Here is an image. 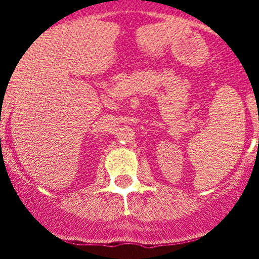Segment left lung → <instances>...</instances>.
Wrapping results in <instances>:
<instances>
[{
	"label": "left lung",
	"instance_id": "8db88e82",
	"mask_svg": "<svg viewBox=\"0 0 259 259\" xmlns=\"http://www.w3.org/2000/svg\"><path fill=\"white\" fill-rule=\"evenodd\" d=\"M258 144H259V137H258Z\"/></svg>",
	"mask_w": 259,
	"mask_h": 259
}]
</instances>
